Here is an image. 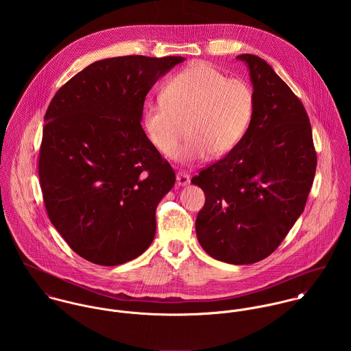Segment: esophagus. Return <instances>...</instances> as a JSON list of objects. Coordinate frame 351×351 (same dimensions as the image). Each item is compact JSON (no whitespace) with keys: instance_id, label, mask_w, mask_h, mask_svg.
<instances>
[{"instance_id":"esophagus-1","label":"esophagus","mask_w":351,"mask_h":351,"mask_svg":"<svg viewBox=\"0 0 351 351\" xmlns=\"http://www.w3.org/2000/svg\"><path fill=\"white\" fill-rule=\"evenodd\" d=\"M191 182V176L185 171H178L177 173V184L181 186H185Z\"/></svg>"}]
</instances>
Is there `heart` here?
Masks as SVG:
<instances>
[{"label": "heart", "instance_id": "1", "mask_svg": "<svg viewBox=\"0 0 351 351\" xmlns=\"http://www.w3.org/2000/svg\"><path fill=\"white\" fill-rule=\"evenodd\" d=\"M254 106L246 80L228 78L208 63H197L166 81L159 101L145 106L142 127L151 146L170 158L186 123L189 138L174 156L197 162L212 152L221 156L235 149L247 132Z\"/></svg>", "mask_w": 351, "mask_h": 351}]
</instances>
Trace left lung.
Listing matches in <instances>:
<instances>
[{
  "instance_id": "8db88e82",
  "label": "left lung",
  "mask_w": 351,
  "mask_h": 351,
  "mask_svg": "<svg viewBox=\"0 0 351 351\" xmlns=\"http://www.w3.org/2000/svg\"><path fill=\"white\" fill-rule=\"evenodd\" d=\"M247 63L255 96L250 125L235 149L192 178L205 193L196 219L201 247L212 258L249 265L276 250L308 199L316 151L306 110L262 58Z\"/></svg>"
}]
</instances>
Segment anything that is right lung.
I'll use <instances>...</instances> for the list:
<instances>
[{
  "instance_id": "right-lung-1",
  "label": "right lung",
  "mask_w": 351,
  "mask_h": 351,
  "mask_svg": "<svg viewBox=\"0 0 351 351\" xmlns=\"http://www.w3.org/2000/svg\"><path fill=\"white\" fill-rule=\"evenodd\" d=\"M182 56L102 59L69 80L45 114L39 180L51 223L80 256L102 266L149 249L155 209L176 173L141 120L151 86Z\"/></svg>"
}]
</instances>
